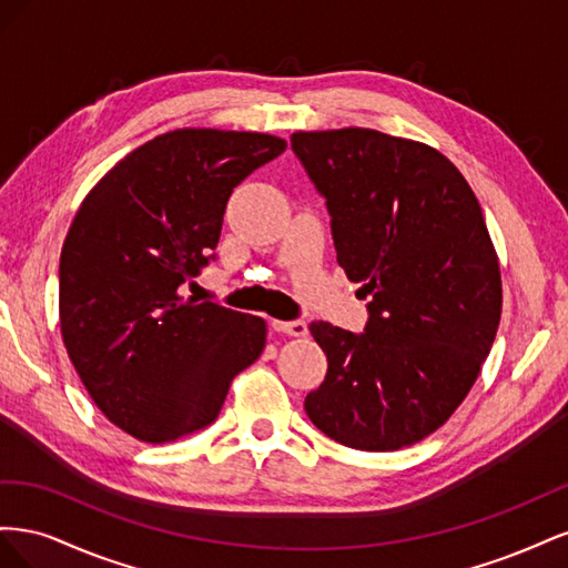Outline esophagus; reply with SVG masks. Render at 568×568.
I'll return each mask as SVG.
<instances>
[{"mask_svg": "<svg viewBox=\"0 0 568 568\" xmlns=\"http://www.w3.org/2000/svg\"><path fill=\"white\" fill-rule=\"evenodd\" d=\"M272 329L274 332H282V334H288V336H305L307 334V324L301 322V320H291V322L274 320L272 322Z\"/></svg>", "mask_w": 568, "mask_h": 568, "instance_id": "34e87169", "label": "esophagus"}]
</instances>
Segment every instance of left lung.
<instances>
[{
	"label": "left lung",
	"mask_w": 568,
	"mask_h": 568,
	"mask_svg": "<svg viewBox=\"0 0 568 568\" xmlns=\"http://www.w3.org/2000/svg\"><path fill=\"white\" fill-rule=\"evenodd\" d=\"M291 149L332 215L336 261L369 296L363 334L313 322L326 376L305 395L322 434L400 450L467 398L503 313L484 213L440 151L367 128L294 132Z\"/></svg>",
	"instance_id": "left-lung-1"
}]
</instances>
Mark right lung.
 <instances>
[{
  "label": "right lung",
  "mask_w": 568,
  "mask_h": 568,
  "mask_svg": "<svg viewBox=\"0 0 568 568\" xmlns=\"http://www.w3.org/2000/svg\"><path fill=\"white\" fill-rule=\"evenodd\" d=\"M263 132L184 128L115 163L63 242L68 357L109 422L170 443L217 419L234 376L265 348V320L184 296L213 261L234 186L284 153Z\"/></svg>",
  "instance_id": "1"
}]
</instances>
